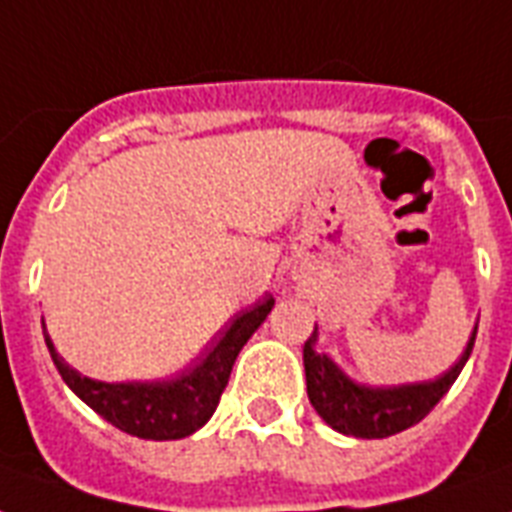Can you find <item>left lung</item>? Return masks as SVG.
Listing matches in <instances>:
<instances>
[{"instance_id":"left-lung-1","label":"left lung","mask_w":512,"mask_h":512,"mask_svg":"<svg viewBox=\"0 0 512 512\" xmlns=\"http://www.w3.org/2000/svg\"><path fill=\"white\" fill-rule=\"evenodd\" d=\"M316 329L303 345L305 380H308V398L313 409L319 412L321 420L345 436L388 438L425 420L430 409L446 396V390L452 388L470 358L478 324L460 361L444 377L420 385H401V388H366L350 380L324 353L313 350Z\"/></svg>"}]
</instances>
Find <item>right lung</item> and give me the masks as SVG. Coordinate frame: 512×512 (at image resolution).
I'll return each mask as SVG.
<instances>
[{"label": "right lung", "mask_w": 512, "mask_h": 512, "mask_svg": "<svg viewBox=\"0 0 512 512\" xmlns=\"http://www.w3.org/2000/svg\"><path fill=\"white\" fill-rule=\"evenodd\" d=\"M273 297H265L249 311H241L231 321V327L212 342L204 356L185 369L177 380L170 382H98L74 372L63 358L55 353L52 340L44 335L50 356L58 366L66 385L82 398L84 404L108 420L114 428L138 438L151 441H175L191 436L220 404L233 361L247 340L271 313Z\"/></svg>", "instance_id": "1"}]
</instances>
